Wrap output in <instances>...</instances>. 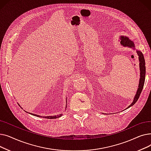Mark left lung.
Instances as JSON below:
<instances>
[{
	"mask_svg": "<svg viewBox=\"0 0 151 151\" xmlns=\"http://www.w3.org/2000/svg\"><path fill=\"white\" fill-rule=\"evenodd\" d=\"M120 39L121 40V44L124 46H129L130 47H133L134 49V43L131 41L130 39H129L128 37L121 36L120 37ZM137 54L139 56V70H140V79L139 82V86L137 92V94L135 95V97L134 98V100L132 102V104L128 107H130L133 106L138 100L140 94L142 92V89H143V86L145 84V75H146V66H145V60L144 55L142 53L139 51H137Z\"/></svg>",
	"mask_w": 151,
	"mask_h": 151,
	"instance_id": "left-lung-1",
	"label": "left lung"
}]
</instances>
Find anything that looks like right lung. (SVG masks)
I'll return each instance as SVG.
<instances>
[{
    "mask_svg": "<svg viewBox=\"0 0 151 151\" xmlns=\"http://www.w3.org/2000/svg\"><path fill=\"white\" fill-rule=\"evenodd\" d=\"M27 112V111H26ZM29 114H31L32 115H33V116H37V117H42V116H39V115H37V114H33V113H29ZM62 116V114H59V115H57V116H46V117H45V118H47V119H56V118H58V117H60ZM43 117H44L43 116Z\"/></svg>",
    "mask_w": 151,
    "mask_h": 151,
    "instance_id": "right-lung-1",
    "label": "right lung"
}]
</instances>
